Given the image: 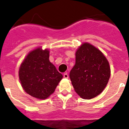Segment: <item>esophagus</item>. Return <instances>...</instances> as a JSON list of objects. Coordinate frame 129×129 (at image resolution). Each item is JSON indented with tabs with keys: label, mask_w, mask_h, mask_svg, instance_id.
<instances>
[{
	"label": "esophagus",
	"mask_w": 129,
	"mask_h": 129,
	"mask_svg": "<svg viewBox=\"0 0 129 129\" xmlns=\"http://www.w3.org/2000/svg\"><path fill=\"white\" fill-rule=\"evenodd\" d=\"M63 77L66 79H68V77H69V76H68V74H67V73H64V74H63Z\"/></svg>",
	"instance_id": "obj_1"
}]
</instances>
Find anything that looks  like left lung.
I'll return each instance as SVG.
<instances>
[{
	"label": "left lung",
	"mask_w": 129,
	"mask_h": 129,
	"mask_svg": "<svg viewBox=\"0 0 129 129\" xmlns=\"http://www.w3.org/2000/svg\"><path fill=\"white\" fill-rule=\"evenodd\" d=\"M110 76L109 63L104 55L89 43H84L76 53V64L70 72L74 90L85 100L101 94Z\"/></svg>",
	"instance_id": "left-lung-1"
}]
</instances>
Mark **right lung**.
Listing matches in <instances>:
<instances>
[{"label":"right lung","mask_w":129,"mask_h":129,"mask_svg":"<svg viewBox=\"0 0 129 129\" xmlns=\"http://www.w3.org/2000/svg\"><path fill=\"white\" fill-rule=\"evenodd\" d=\"M19 79L26 93L36 98L46 99L55 91L62 75L49 61V51L37 48L24 60Z\"/></svg>","instance_id":"1"}]
</instances>
